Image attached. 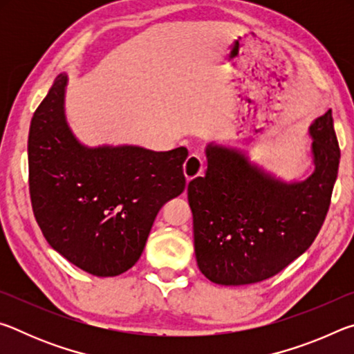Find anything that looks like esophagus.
I'll list each match as a JSON object with an SVG mask.
<instances>
[{
    "label": "esophagus",
    "instance_id": "1",
    "mask_svg": "<svg viewBox=\"0 0 354 354\" xmlns=\"http://www.w3.org/2000/svg\"><path fill=\"white\" fill-rule=\"evenodd\" d=\"M203 159L200 158V154L192 153L184 162V176L187 181H192L196 176H200L203 173Z\"/></svg>",
    "mask_w": 354,
    "mask_h": 354
}]
</instances>
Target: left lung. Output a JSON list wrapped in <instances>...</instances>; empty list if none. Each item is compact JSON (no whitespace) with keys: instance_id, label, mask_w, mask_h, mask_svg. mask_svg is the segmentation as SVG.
I'll use <instances>...</instances> for the list:
<instances>
[{"instance_id":"obj_1","label":"left lung","mask_w":354,"mask_h":354,"mask_svg":"<svg viewBox=\"0 0 354 354\" xmlns=\"http://www.w3.org/2000/svg\"><path fill=\"white\" fill-rule=\"evenodd\" d=\"M315 170L284 183L234 148L207 145L205 176L187 187L198 268L215 284L259 283L301 256L331 203L340 149L329 109L310 124Z\"/></svg>"}]
</instances>
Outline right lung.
I'll list each match as a JSON object with an SVG mask.
<instances>
[{"label": "right lung", "instance_id": "1", "mask_svg": "<svg viewBox=\"0 0 354 354\" xmlns=\"http://www.w3.org/2000/svg\"><path fill=\"white\" fill-rule=\"evenodd\" d=\"M67 75H59L29 128V194L46 242L95 277L139 261L153 221L185 187L187 148L81 145L65 122Z\"/></svg>", "mask_w": 354, "mask_h": 354}]
</instances>
